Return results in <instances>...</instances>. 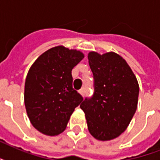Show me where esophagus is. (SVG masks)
Returning a JSON list of instances; mask_svg holds the SVG:
<instances>
[{"label":"esophagus","mask_w":160,"mask_h":160,"mask_svg":"<svg viewBox=\"0 0 160 160\" xmlns=\"http://www.w3.org/2000/svg\"><path fill=\"white\" fill-rule=\"evenodd\" d=\"M80 94L82 95V96H85V88H82L81 90H80Z\"/></svg>","instance_id":"34e87169"}]
</instances>
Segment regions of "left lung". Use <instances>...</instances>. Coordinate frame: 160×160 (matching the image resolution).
<instances>
[{
  "label": "left lung",
  "mask_w": 160,
  "mask_h": 160,
  "mask_svg": "<svg viewBox=\"0 0 160 160\" xmlns=\"http://www.w3.org/2000/svg\"><path fill=\"white\" fill-rule=\"evenodd\" d=\"M89 65L94 78V94L80 108L88 129L99 140H110L127 129L138 105L137 79L125 60L114 52H90Z\"/></svg>",
  "instance_id": "left-lung-1"
}]
</instances>
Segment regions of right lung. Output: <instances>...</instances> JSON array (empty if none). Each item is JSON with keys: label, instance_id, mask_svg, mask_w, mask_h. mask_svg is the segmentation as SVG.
<instances>
[{"label": "right lung", "instance_id": "right-lung-1", "mask_svg": "<svg viewBox=\"0 0 160 160\" xmlns=\"http://www.w3.org/2000/svg\"><path fill=\"white\" fill-rule=\"evenodd\" d=\"M84 55L56 46L40 55L31 65L25 84V105L30 121L42 134L62 133L70 115L82 102L73 89L71 70Z\"/></svg>", "mask_w": 160, "mask_h": 160}]
</instances>
